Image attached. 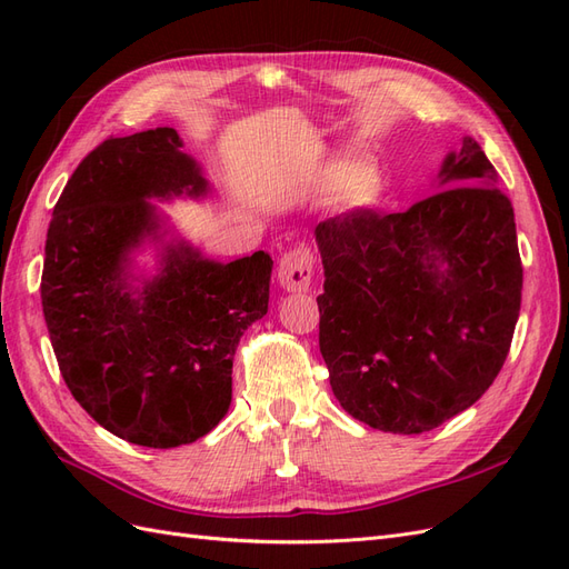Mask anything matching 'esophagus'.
I'll list each match as a JSON object with an SVG mask.
<instances>
[{"label": "esophagus", "instance_id": "34e87169", "mask_svg": "<svg viewBox=\"0 0 569 569\" xmlns=\"http://www.w3.org/2000/svg\"><path fill=\"white\" fill-rule=\"evenodd\" d=\"M313 274V253L299 247L284 253L278 263V282L287 291H306Z\"/></svg>", "mask_w": 569, "mask_h": 569}]
</instances>
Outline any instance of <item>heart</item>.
<instances>
[{
  "label": "heart",
  "instance_id": "b5f03b06",
  "mask_svg": "<svg viewBox=\"0 0 569 569\" xmlns=\"http://www.w3.org/2000/svg\"><path fill=\"white\" fill-rule=\"evenodd\" d=\"M311 187L316 194H322V197L343 192V199H347V203L353 206V209H370V206L380 203L385 194V184L380 176L375 173L363 176L360 163L349 159H337L320 166L313 173Z\"/></svg>",
  "mask_w": 569,
  "mask_h": 569
}]
</instances>
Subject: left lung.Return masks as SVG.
<instances>
[{"instance_id": "left-lung-1", "label": "left lung", "mask_w": 569, "mask_h": 569, "mask_svg": "<svg viewBox=\"0 0 569 569\" xmlns=\"http://www.w3.org/2000/svg\"><path fill=\"white\" fill-rule=\"evenodd\" d=\"M316 242L320 353L351 418L422 435L481 399L520 316L522 261L512 206L472 137L446 153L437 194L322 220Z\"/></svg>"}]
</instances>
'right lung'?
Segmentation results:
<instances>
[{
    "label": "right lung",
    "mask_w": 569,
    "mask_h": 569,
    "mask_svg": "<svg viewBox=\"0 0 569 569\" xmlns=\"http://www.w3.org/2000/svg\"><path fill=\"white\" fill-rule=\"evenodd\" d=\"M173 128L111 137L82 159L51 213L42 311L73 399L111 435L176 449L232 401V360L268 313L272 258L220 263L153 204L213 194ZM154 251L151 269L136 261Z\"/></svg>",
    "instance_id": "add662e5"
}]
</instances>
